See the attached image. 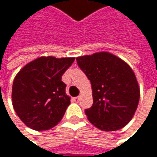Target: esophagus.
I'll use <instances>...</instances> for the list:
<instances>
[{
	"label": "esophagus",
	"instance_id": "obj_1",
	"mask_svg": "<svg viewBox=\"0 0 157 157\" xmlns=\"http://www.w3.org/2000/svg\"><path fill=\"white\" fill-rule=\"evenodd\" d=\"M79 100H80V96H76V97L74 98V101H75V103H78Z\"/></svg>",
	"mask_w": 157,
	"mask_h": 157
}]
</instances>
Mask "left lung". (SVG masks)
I'll use <instances>...</instances> for the list:
<instances>
[{
	"label": "left lung",
	"mask_w": 157,
	"mask_h": 157,
	"mask_svg": "<svg viewBox=\"0 0 157 157\" xmlns=\"http://www.w3.org/2000/svg\"><path fill=\"white\" fill-rule=\"evenodd\" d=\"M76 61L93 89V105L84 111L88 120L103 131L123 128L133 118L140 98L131 67L105 52L77 57Z\"/></svg>",
	"instance_id": "obj_1"
}]
</instances>
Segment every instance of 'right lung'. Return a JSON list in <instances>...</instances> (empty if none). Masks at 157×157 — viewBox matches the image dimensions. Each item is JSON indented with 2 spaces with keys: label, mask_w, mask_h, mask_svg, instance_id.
Segmentation results:
<instances>
[{
  "label": "right lung",
  "mask_w": 157,
  "mask_h": 157,
  "mask_svg": "<svg viewBox=\"0 0 157 157\" xmlns=\"http://www.w3.org/2000/svg\"><path fill=\"white\" fill-rule=\"evenodd\" d=\"M74 61L75 58L40 57L18 73L13 84V105L28 127L44 131L62 120L70 105L62 76Z\"/></svg>",
  "instance_id": "1"
}]
</instances>
